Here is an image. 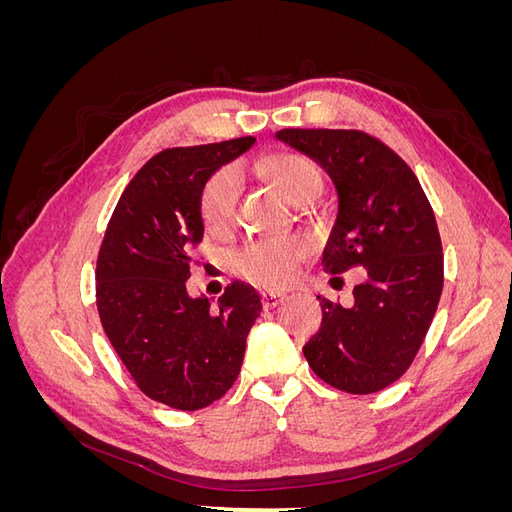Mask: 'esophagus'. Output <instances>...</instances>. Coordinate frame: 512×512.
Returning <instances> with one entry per match:
<instances>
[{"label":"esophagus","instance_id":"1","mask_svg":"<svg viewBox=\"0 0 512 512\" xmlns=\"http://www.w3.org/2000/svg\"><path fill=\"white\" fill-rule=\"evenodd\" d=\"M260 299H262V307L265 309H273V307H277L280 303H284V299H286V294H282V292H262L260 294Z\"/></svg>","mask_w":512,"mask_h":512}]
</instances>
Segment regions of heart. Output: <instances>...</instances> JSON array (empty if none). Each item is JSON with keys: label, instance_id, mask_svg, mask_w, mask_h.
Wrapping results in <instances>:
<instances>
[{"label": "heart", "instance_id": "b5f03b06", "mask_svg": "<svg viewBox=\"0 0 512 512\" xmlns=\"http://www.w3.org/2000/svg\"><path fill=\"white\" fill-rule=\"evenodd\" d=\"M265 173L288 200H297L320 188V175L316 166L301 156H275L262 162ZM241 192V173L237 166H226L215 173L203 190V218L209 228H224L232 215ZM307 254V245L301 239H267L245 245L232 256L235 271L260 286L280 288L294 275L301 258Z\"/></svg>", "mask_w": 512, "mask_h": 512}]
</instances>
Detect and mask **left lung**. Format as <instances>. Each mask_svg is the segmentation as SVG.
<instances>
[{"label":"left lung","instance_id":"1","mask_svg":"<svg viewBox=\"0 0 512 512\" xmlns=\"http://www.w3.org/2000/svg\"><path fill=\"white\" fill-rule=\"evenodd\" d=\"M275 138L320 164L335 185L337 218L324 271L365 269L350 307L320 301L322 324L303 346L305 359L339 391H382L406 374L440 303L436 215L412 168L374 136L286 128Z\"/></svg>","mask_w":512,"mask_h":512}]
</instances>
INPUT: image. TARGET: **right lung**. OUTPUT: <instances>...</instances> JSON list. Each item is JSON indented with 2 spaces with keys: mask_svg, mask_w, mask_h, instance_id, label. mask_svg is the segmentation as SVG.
<instances>
[{
  "mask_svg": "<svg viewBox=\"0 0 512 512\" xmlns=\"http://www.w3.org/2000/svg\"><path fill=\"white\" fill-rule=\"evenodd\" d=\"M254 143L243 136L160 151L121 194L100 247L104 333L138 389L175 410L207 408L235 384L260 316L258 292L245 282H232L215 307L185 288L192 245L205 235V185Z\"/></svg>",
  "mask_w": 512,
  "mask_h": 512,
  "instance_id": "add662e5",
  "label": "right lung"
}]
</instances>
